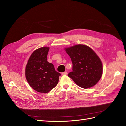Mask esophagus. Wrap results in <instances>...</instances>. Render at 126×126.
<instances>
[{
	"instance_id": "1",
	"label": "esophagus",
	"mask_w": 126,
	"mask_h": 126,
	"mask_svg": "<svg viewBox=\"0 0 126 126\" xmlns=\"http://www.w3.org/2000/svg\"><path fill=\"white\" fill-rule=\"evenodd\" d=\"M67 74V71H64V72H63L62 73V75H66Z\"/></svg>"
}]
</instances>
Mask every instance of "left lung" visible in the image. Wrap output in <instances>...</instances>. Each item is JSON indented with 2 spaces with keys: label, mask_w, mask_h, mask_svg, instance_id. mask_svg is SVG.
<instances>
[{
  "label": "left lung",
  "mask_w": 126,
  "mask_h": 126,
  "mask_svg": "<svg viewBox=\"0 0 126 126\" xmlns=\"http://www.w3.org/2000/svg\"><path fill=\"white\" fill-rule=\"evenodd\" d=\"M64 49L72 63V71L68 74V77L82 88L94 86L102 74V63L95 52L85 45H77Z\"/></svg>",
  "instance_id": "8db88e82"
}]
</instances>
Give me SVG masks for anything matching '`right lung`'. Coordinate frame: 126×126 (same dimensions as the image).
I'll return each mask as SVG.
<instances>
[{
    "instance_id": "obj_1",
    "label": "right lung",
    "mask_w": 126,
    "mask_h": 126,
    "mask_svg": "<svg viewBox=\"0 0 126 126\" xmlns=\"http://www.w3.org/2000/svg\"><path fill=\"white\" fill-rule=\"evenodd\" d=\"M49 48L36 49L30 56L25 69V75L29 85L41 93H47L56 86L61 74L55 70L52 63L47 62Z\"/></svg>"
}]
</instances>
